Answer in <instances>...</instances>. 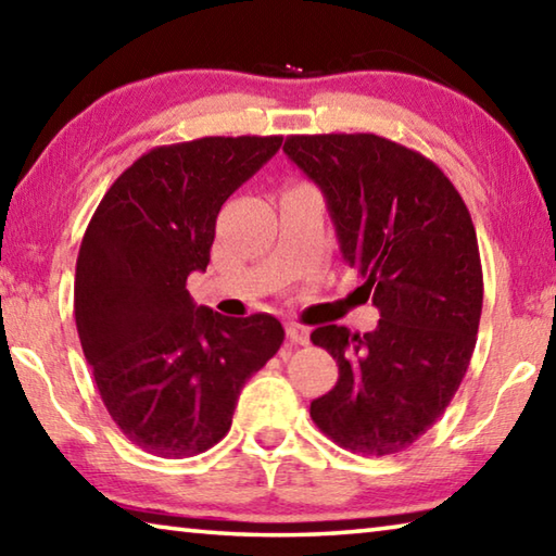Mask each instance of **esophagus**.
Here are the masks:
<instances>
[{"mask_svg": "<svg viewBox=\"0 0 556 556\" xmlns=\"http://www.w3.org/2000/svg\"><path fill=\"white\" fill-rule=\"evenodd\" d=\"M287 336H289V341L291 343H296V345H306L308 343V328L306 326H301V324H289L287 326Z\"/></svg>", "mask_w": 556, "mask_h": 556, "instance_id": "1", "label": "esophagus"}]
</instances>
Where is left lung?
<instances>
[{
	"label": "left lung",
	"mask_w": 556,
	"mask_h": 556,
	"mask_svg": "<svg viewBox=\"0 0 556 556\" xmlns=\"http://www.w3.org/2000/svg\"><path fill=\"white\" fill-rule=\"evenodd\" d=\"M285 154L321 188L343 260L378 306L375 331L318 326L338 363L312 419L338 446L388 456L444 414L468 370L483 308L476 228L454 184L378 135H291Z\"/></svg>",
	"instance_id": "1"
}]
</instances>
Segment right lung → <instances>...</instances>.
Here are the masks:
<instances>
[{"label": "right lung", "mask_w": 556, "mask_h": 556, "mask_svg": "<svg viewBox=\"0 0 556 556\" xmlns=\"http://www.w3.org/2000/svg\"><path fill=\"white\" fill-rule=\"evenodd\" d=\"M281 137H203L156 147L102 195L75 262L73 312L110 417L162 458L228 434L240 390L285 341L269 314L195 306L223 203L279 152Z\"/></svg>", "instance_id": "right-lung-1"}]
</instances>
